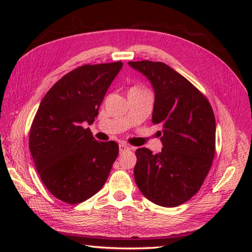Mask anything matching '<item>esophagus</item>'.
I'll list each match as a JSON object with an SVG mask.
<instances>
[{
    "label": "esophagus",
    "mask_w": 252,
    "mask_h": 252,
    "mask_svg": "<svg viewBox=\"0 0 252 252\" xmlns=\"http://www.w3.org/2000/svg\"><path fill=\"white\" fill-rule=\"evenodd\" d=\"M119 151H120V154H121V153H125V152H126V151H130V147L127 146L126 144L121 143V144H119Z\"/></svg>",
    "instance_id": "1"
}]
</instances>
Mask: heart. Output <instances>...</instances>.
Segmentation results:
<instances>
[{
    "mask_svg": "<svg viewBox=\"0 0 252 252\" xmlns=\"http://www.w3.org/2000/svg\"><path fill=\"white\" fill-rule=\"evenodd\" d=\"M142 89L141 88H138V87H134V88H132L130 91H141Z\"/></svg>",
    "mask_w": 252,
    "mask_h": 252,
    "instance_id": "heart-1",
    "label": "heart"
}]
</instances>
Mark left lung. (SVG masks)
<instances>
[{
	"label": "left lung",
	"instance_id": "1",
	"mask_svg": "<svg viewBox=\"0 0 252 252\" xmlns=\"http://www.w3.org/2000/svg\"><path fill=\"white\" fill-rule=\"evenodd\" d=\"M144 74L155 92L152 121L160 125L159 154L135 152L134 179L147 199L176 207L199 190L216 151V119L208 99L189 80L160 62H129Z\"/></svg>",
	"mask_w": 252,
	"mask_h": 252
}]
</instances>
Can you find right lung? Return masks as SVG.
Wrapping results in <instances>:
<instances>
[{
  "mask_svg": "<svg viewBox=\"0 0 252 252\" xmlns=\"http://www.w3.org/2000/svg\"><path fill=\"white\" fill-rule=\"evenodd\" d=\"M123 63L84 65L67 73L42 99L32 122L29 148L53 196L76 205L97 192L119 154L114 141L97 142L92 125Z\"/></svg>",
  "mask_w": 252,
  "mask_h": 252,
  "instance_id": "right-lung-1",
  "label": "right lung"
}]
</instances>
